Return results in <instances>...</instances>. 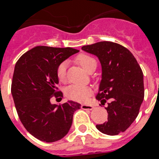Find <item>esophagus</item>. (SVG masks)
Listing matches in <instances>:
<instances>
[{
	"label": "esophagus",
	"instance_id": "1",
	"mask_svg": "<svg viewBox=\"0 0 159 159\" xmlns=\"http://www.w3.org/2000/svg\"><path fill=\"white\" fill-rule=\"evenodd\" d=\"M81 108L84 110H92L93 109V106L92 105H88V104H82Z\"/></svg>",
	"mask_w": 159,
	"mask_h": 159
}]
</instances>
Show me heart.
<instances>
[{
	"instance_id": "heart-1",
	"label": "heart",
	"mask_w": 159,
	"mask_h": 159,
	"mask_svg": "<svg viewBox=\"0 0 159 159\" xmlns=\"http://www.w3.org/2000/svg\"><path fill=\"white\" fill-rule=\"evenodd\" d=\"M77 62L80 64L87 72L90 73L94 71L96 68L97 63L95 59L88 54L79 55L76 58ZM66 69H67V62H62L57 67V77L59 80L64 82L66 80ZM92 92L89 87L77 86L71 85L67 87L65 90V95L68 99L77 102H85L91 96Z\"/></svg>"
}]
</instances>
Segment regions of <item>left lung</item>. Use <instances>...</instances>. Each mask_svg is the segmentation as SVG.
Wrapping results in <instances>:
<instances>
[{"label":"left lung","instance_id":"left-lung-1","mask_svg":"<svg viewBox=\"0 0 159 159\" xmlns=\"http://www.w3.org/2000/svg\"><path fill=\"white\" fill-rule=\"evenodd\" d=\"M98 57L102 67L97 100L104 105L107 121L96 125L103 134L116 135L135 120L144 98L143 73L128 49L119 43L101 41L82 47Z\"/></svg>","mask_w":159,"mask_h":159}]
</instances>
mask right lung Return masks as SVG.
Segmentation results:
<instances>
[{"label": "right lung", "mask_w": 159, "mask_h": 159, "mask_svg": "<svg viewBox=\"0 0 159 159\" xmlns=\"http://www.w3.org/2000/svg\"><path fill=\"white\" fill-rule=\"evenodd\" d=\"M79 52L72 48L36 46L22 55L14 67L11 92L18 116L25 129L40 141L63 139L71 128L74 112L80 108L72 100L62 105L50 101L53 95L63 97L57 92V67Z\"/></svg>", "instance_id": "right-lung-1"}]
</instances>
